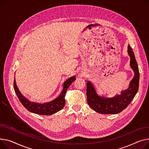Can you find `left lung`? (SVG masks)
<instances>
[{
    "label": "left lung",
    "instance_id": "8db88e82",
    "mask_svg": "<svg viewBox=\"0 0 149 149\" xmlns=\"http://www.w3.org/2000/svg\"><path fill=\"white\" fill-rule=\"evenodd\" d=\"M127 53L130 57V66L134 72V77L126 90L123 91L120 95L108 97L98 95L92 82L86 81V95L87 103L93 110L100 114H117L122 111L133 100L139 87L140 73L135 57L132 48L127 46Z\"/></svg>",
    "mask_w": 149,
    "mask_h": 149
}]
</instances>
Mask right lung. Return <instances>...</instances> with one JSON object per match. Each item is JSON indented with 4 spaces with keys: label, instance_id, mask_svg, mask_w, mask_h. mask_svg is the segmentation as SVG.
I'll list each match as a JSON object with an SVG mask.
<instances>
[{
    "label": "right lung",
    "instance_id": "obj_1",
    "mask_svg": "<svg viewBox=\"0 0 149 149\" xmlns=\"http://www.w3.org/2000/svg\"><path fill=\"white\" fill-rule=\"evenodd\" d=\"M75 79L76 78L75 76L68 78L63 83L62 91L60 95L55 100L43 104L32 102L24 96L19 91L16 84L15 78L14 81V88L19 101L29 111L39 115L49 116L59 111L64 107L66 101L65 96L67 89L71 86L72 83L75 80Z\"/></svg>",
    "mask_w": 149,
    "mask_h": 149
}]
</instances>
